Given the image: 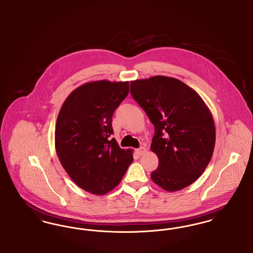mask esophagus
Segmentation results:
<instances>
[{
  "instance_id": "obj_1",
  "label": "esophagus",
  "mask_w": 253,
  "mask_h": 253,
  "mask_svg": "<svg viewBox=\"0 0 253 253\" xmlns=\"http://www.w3.org/2000/svg\"><path fill=\"white\" fill-rule=\"evenodd\" d=\"M145 153H146V149H145L144 147H140V148L136 149V154L139 155V156L144 155Z\"/></svg>"
}]
</instances>
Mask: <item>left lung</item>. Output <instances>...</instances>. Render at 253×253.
<instances>
[{
  "label": "left lung",
  "instance_id": "1",
  "mask_svg": "<svg viewBox=\"0 0 253 253\" xmlns=\"http://www.w3.org/2000/svg\"><path fill=\"white\" fill-rule=\"evenodd\" d=\"M131 94L155 126L151 150L158 167L152 180L167 192L190 186L207 168L215 145L214 122L204 100L165 76L132 81Z\"/></svg>",
  "mask_w": 253,
  "mask_h": 253
}]
</instances>
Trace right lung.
<instances>
[{
    "label": "right lung",
    "instance_id": "1",
    "mask_svg": "<svg viewBox=\"0 0 253 253\" xmlns=\"http://www.w3.org/2000/svg\"><path fill=\"white\" fill-rule=\"evenodd\" d=\"M129 94V82L97 81L75 89L60 110L55 147L62 167L88 193L102 195L116 188L132 162L131 149L115 138L112 118Z\"/></svg>",
    "mask_w": 253,
    "mask_h": 253
}]
</instances>
